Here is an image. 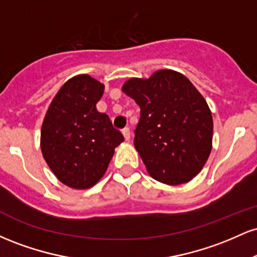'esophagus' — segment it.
<instances>
[{"label":"esophagus","mask_w":257,"mask_h":257,"mask_svg":"<svg viewBox=\"0 0 257 257\" xmlns=\"http://www.w3.org/2000/svg\"><path fill=\"white\" fill-rule=\"evenodd\" d=\"M122 133H123V137L125 139V141L131 140V131H129V128H124L122 131Z\"/></svg>","instance_id":"esophagus-1"}]
</instances>
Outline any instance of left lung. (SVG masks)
<instances>
[{
    "label": "left lung",
    "instance_id": "8db88e82",
    "mask_svg": "<svg viewBox=\"0 0 257 257\" xmlns=\"http://www.w3.org/2000/svg\"><path fill=\"white\" fill-rule=\"evenodd\" d=\"M122 90L140 107L134 146L150 175L172 186L198 175L213 149V116L190 79L159 70L128 79Z\"/></svg>",
    "mask_w": 257,
    "mask_h": 257
}]
</instances>
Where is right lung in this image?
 <instances>
[{
    "instance_id": "right-lung-1",
    "label": "right lung",
    "mask_w": 257,
    "mask_h": 257,
    "mask_svg": "<svg viewBox=\"0 0 257 257\" xmlns=\"http://www.w3.org/2000/svg\"><path fill=\"white\" fill-rule=\"evenodd\" d=\"M105 85L89 75L65 82L52 100L41 129V151L60 182L75 190L93 187L107 170L122 133L96 110Z\"/></svg>"
}]
</instances>
